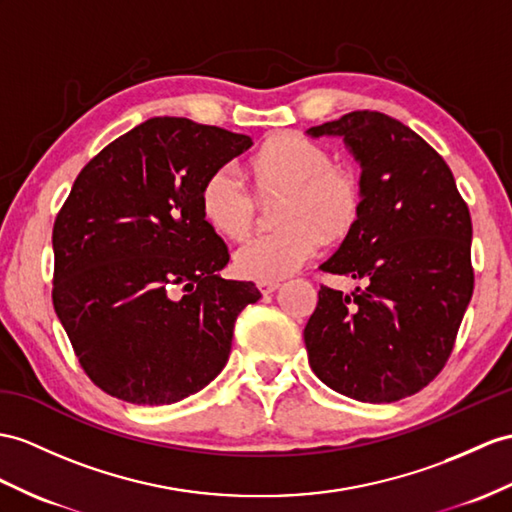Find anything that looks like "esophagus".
I'll return each mask as SVG.
<instances>
[{
  "instance_id": "obj_1",
  "label": "esophagus",
  "mask_w": 512,
  "mask_h": 512,
  "mask_svg": "<svg viewBox=\"0 0 512 512\" xmlns=\"http://www.w3.org/2000/svg\"><path fill=\"white\" fill-rule=\"evenodd\" d=\"M280 286V282L278 280H260L258 282V291L263 293V295H269V293H273Z\"/></svg>"
}]
</instances>
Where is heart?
I'll use <instances>...</instances> for the list:
<instances>
[{"label": "heart", "mask_w": 512, "mask_h": 512, "mask_svg": "<svg viewBox=\"0 0 512 512\" xmlns=\"http://www.w3.org/2000/svg\"><path fill=\"white\" fill-rule=\"evenodd\" d=\"M245 176L258 199L282 195L280 230L260 234L236 252L243 278L291 276L328 241L350 234L363 208V184L343 162H330L328 149L297 134H273L245 160ZM199 215L223 239L243 241L252 232L256 202L228 171H213L199 189Z\"/></svg>", "instance_id": "b5f03b06"}]
</instances>
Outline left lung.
<instances>
[{
  "label": "left lung",
  "mask_w": 512,
  "mask_h": 512,
  "mask_svg": "<svg viewBox=\"0 0 512 512\" xmlns=\"http://www.w3.org/2000/svg\"><path fill=\"white\" fill-rule=\"evenodd\" d=\"M343 136L363 167V208L323 271L363 280L321 286L304 343L317 378L358 402L389 404L428 386L454 350L473 293L471 215L447 162L376 110L308 130Z\"/></svg>",
  "instance_id": "left-lung-1"
}]
</instances>
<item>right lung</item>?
<instances>
[{
    "mask_svg": "<svg viewBox=\"0 0 512 512\" xmlns=\"http://www.w3.org/2000/svg\"><path fill=\"white\" fill-rule=\"evenodd\" d=\"M252 139L154 117L89 160L54 221V310L86 376L139 406L180 402L226 367L234 321L260 299L223 280L230 254L199 189Z\"/></svg>",
    "mask_w": 512,
    "mask_h": 512,
    "instance_id": "1",
    "label": "right lung"
}]
</instances>
